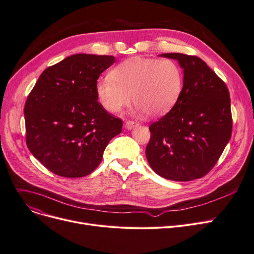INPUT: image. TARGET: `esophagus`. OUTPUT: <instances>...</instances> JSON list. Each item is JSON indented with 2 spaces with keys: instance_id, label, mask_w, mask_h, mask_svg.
I'll list each match as a JSON object with an SVG mask.
<instances>
[{
  "instance_id": "1",
  "label": "esophagus",
  "mask_w": 254,
  "mask_h": 254,
  "mask_svg": "<svg viewBox=\"0 0 254 254\" xmlns=\"http://www.w3.org/2000/svg\"><path fill=\"white\" fill-rule=\"evenodd\" d=\"M139 126V123H137V121H133V120H127L126 123V127L127 129H131L134 127H137Z\"/></svg>"
}]
</instances>
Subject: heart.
<instances>
[{
  "mask_svg": "<svg viewBox=\"0 0 254 254\" xmlns=\"http://www.w3.org/2000/svg\"><path fill=\"white\" fill-rule=\"evenodd\" d=\"M182 90V69L170 59H127L95 84L97 102L107 112H120L133 97L134 104L150 117L167 114Z\"/></svg>",
  "mask_w": 254,
  "mask_h": 254,
  "instance_id": "1",
  "label": "heart"
}]
</instances>
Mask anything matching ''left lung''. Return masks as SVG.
I'll list each match as a JSON object with an SVG mask.
<instances>
[{
  "mask_svg": "<svg viewBox=\"0 0 254 254\" xmlns=\"http://www.w3.org/2000/svg\"><path fill=\"white\" fill-rule=\"evenodd\" d=\"M184 69L178 103L149 127L145 154L151 169L164 179L189 182L207 174L231 137L233 118L225 83L196 56L166 53Z\"/></svg>",
  "mask_w": 254,
  "mask_h": 254,
  "instance_id": "obj_1",
  "label": "left lung"
}]
</instances>
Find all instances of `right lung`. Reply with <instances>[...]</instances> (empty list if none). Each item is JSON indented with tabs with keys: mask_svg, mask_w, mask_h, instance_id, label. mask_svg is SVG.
Masks as SVG:
<instances>
[{
	"mask_svg": "<svg viewBox=\"0 0 254 254\" xmlns=\"http://www.w3.org/2000/svg\"><path fill=\"white\" fill-rule=\"evenodd\" d=\"M115 62L113 56L76 54L50 66L25 105L26 142L47 169L63 178H82L100 165L123 120L97 102L95 84Z\"/></svg>",
	"mask_w": 254,
	"mask_h": 254,
	"instance_id": "right-lung-1",
	"label": "right lung"
}]
</instances>
